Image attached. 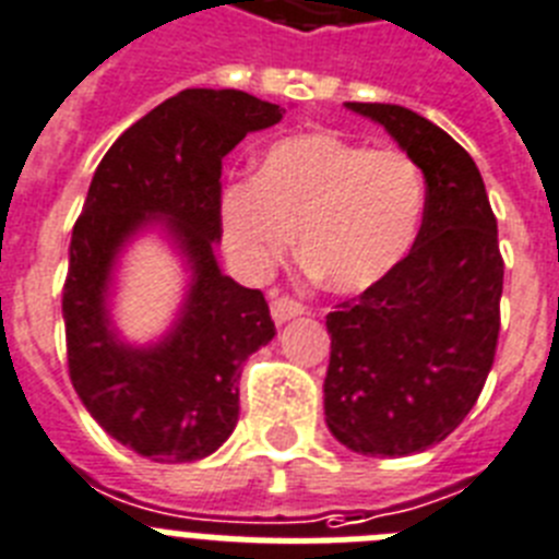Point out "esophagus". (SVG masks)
<instances>
[{"mask_svg":"<svg viewBox=\"0 0 559 559\" xmlns=\"http://www.w3.org/2000/svg\"><path fill=\"white\" fill-rule=\"evenodd\" d=\"M308 311L302 302H297L294 297H285L280 290H271V317H274L276 325H285L288 319L294 317H302Z\"/></svg>","mask_w":559,"mask_h":559,"instance_id":"obj_1","label":"esophagus"}]
</instances>
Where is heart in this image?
<instances>
[{"instance_id":"b5f03b06","label":"heart","mask_w":559,"mask_h":559,"mask_svg":"<svg viewBox=\"0 0 559 559\" xmlns=\"http://www.w3.org/2000/svg\"><path fill=\"white\" fill-rule=\"evenodd\" d=\"M427 186L402 150H370L328 132L283 138L262 155L257 178L221 189L226 251L262 274L294 246L333 290L359 294L399 269L416 242Z\"/></svg>"}]
</instances>
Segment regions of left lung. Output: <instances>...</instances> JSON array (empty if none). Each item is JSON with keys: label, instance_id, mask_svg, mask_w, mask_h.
<instances>
[{"label": "left lung", "instance_id": "8db88e82", "mask_svg": "<svg viewBox=\"0 0 559 559\" xmlns=\"http://www.w3.org/2000/svg\"><path fill=\"white\" fill-rule=\"evenodd\" d=\"M381 123L427 183L409 254L328 313L325 421L361 455L402 457L443 441L475 407L500 331L503 257L469 152L399 104L347 102Z\"/></svg>", "mask_w": 559, "mask_h": 559}]
</instances>
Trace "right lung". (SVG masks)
Listing matches in <instances>:
<instances>
[{"label": "right lung", "mask_w": 559, "mask_h": 559, "mask_svg": "<svg viewBox=\"0 0 559 559\" xmlns=\"http://www.w3.org/2000/svg\"><path fill=\"white\" fill-rule=\"evenodd\" d=\"M283 112L242 90L171 95L109 146L73 226L61 294L70 381L109 436L157 464L221 450L240 416L242 361L276 333L262 290L223 274L214 242L223 157ZM155 225L185 257L190 290L170 331L138 348L117 336L108 294L126 242Z\"/></svg>", "instance_id": "obj_1"}]
</instances>
